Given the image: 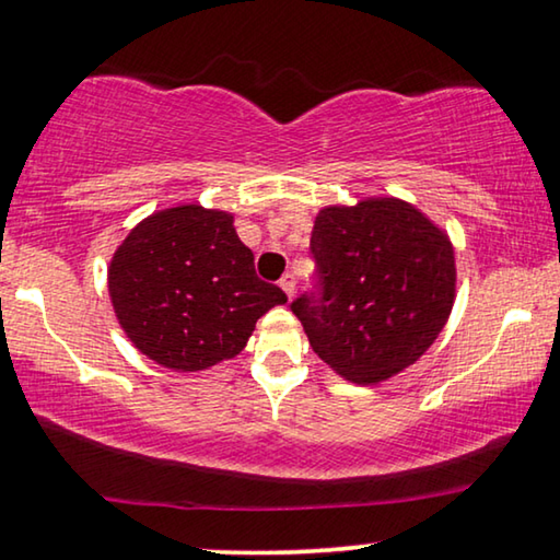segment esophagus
<instances>
[{
    "instance_id": "esophagus-1",
    "label": "esophagus",
    "mask_w": 560,
    "mask_h": 560,
    "mask_svg": "<svg viewBox=\"0 0 560 560\" xmlns=\"http://www.w3.org/2000/svg\"><path fill=\"white\" fill-rule=\"evenodd\" d=\"M280 288L285 290L288 298H292V292H295V275H292V272L282 275V278H280Z\"/></svg>"
}]
</instances>
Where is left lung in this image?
Masks as SVG:
<instances>
[{"label":"left lung","mask_w":560,"mask_h":560,"mask_svg":"<svg viewBox=\"0 0 560 560\" xmlns=\"http://www.w3.org/2000/svg\"><path fill=\"white\" fill-rule=\"evenodd\" d=\"M310 250L323 295L292 313L335 373L377 385L416 363L448 323L455 253L448 232L400 197H365L317 212Z\"/></svg>","instance_id":"left-lung-1"}]
</instances>
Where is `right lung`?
<instances>
[{
  "mask_svg": "<svg viewBox=\"0 0 560 560\" xmlns=\"http://www.w3.org/2000/svg\"><path fill=\"white\" fill-rule=\"evenodd\" d=\"M253 260L232 212L185 202L148 214L107 268L119 328L142 355L177 373L240 355L255 323L288 303L257 278Z\"/></svg>",
  "mask_w": 560,
  "mask_h": 560,
  "instance_id": "right-lung-1",
  "label": "right lung"
}]
</instances>
